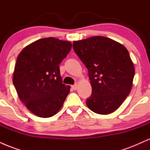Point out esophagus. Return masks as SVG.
<instances>
[{
	"instance_id": "1",
	"label": "esophagus",
	"mask_w": 150,
	"mask_h": 150,
	"mask_svg": "<svg viewBox=\"0 0 150 150\" xmlns=\"http://www.w3.org/2000/svg\"><path fill=\"white\" fill-rule=\"evenodd\" d=\"M72 88H73L74 90H76V89H77V84H75V85L72 86Z\"/></svg>"
}]
</instances>
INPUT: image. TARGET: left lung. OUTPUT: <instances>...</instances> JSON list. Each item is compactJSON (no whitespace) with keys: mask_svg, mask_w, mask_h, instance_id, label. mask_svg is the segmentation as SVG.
I'll return each mask as SVG.
<instances>
[{"mask_svg":"<svg viewBox=\"0 0 150 150\" xmlns=\"http://www.w3.org/2000/svg\"><path fill=\"white\" fill-rule=\"evenodd\" d=\"M73 47L88 70L92 94L87 106L98 114L113 113L131 91L135 68L128 51L101 36L75 41Z\"/></svg>","mask_w":150,"mask_h":150,"instance_id":"1","label":"left lung"}]
</instances>
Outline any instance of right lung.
Instances as JSON below:
<instances>
[{
    "label": "right lung",
    "mask_w": 150,
    "mask_h": 150,
    "mask_svg": "<svg viewBox=\"0 0 150 150\" xmlns=\"http://www.w3.org/2000/svg\"><path fill=\"white\" fill-rule=\"evenodd\" d=\"M71 48L70 42L48 37L29 44L18 55L13 85L21 101L36 116H54L69 94L70 86L62 83L59 64Z\"/></svg>",
    "instance_id": "add662e5"
}]
</instances>
